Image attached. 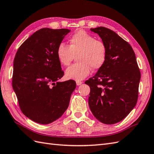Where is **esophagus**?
Listing matches in <instances>:
<instances>
[{"instance_id": "1", "label": "esophagus", "mask_w": 154, "mask_h": 154, "mask_svg": "<svg viewBox=\"0 0 154 154\" xmlns=\"http://www.w3.org/2000/svg\"><path fill=\"white\" fill-rule=\"evenodd\" d=\"M82 82L81 81H76V85H77V86H79V85H82Z\"/></svg>"}]
</instances>
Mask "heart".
Returning a JSON list of instances; mask_svg holds the SVG:
<instances>
[{"label": "heart", "mask_w": 154, "mask_h": 154, "mask_svg": "<svg viewBox=\"0 0 154 154\" xmlns=\"http://www.w3.org/2000/svg\"><path fill=\"white\" fill-rule=\"evenodd\" d=\"M69 46L60 43L57 49V56L60 64L69 66L77 55L78 62L66 71L69 79L81 81L87 77L92 69H98L103 65L107 57V47L101 40L83 30L74 33L69 39Z\"/></svg>", "instance_id": "b5f03b06"}]
</instances>
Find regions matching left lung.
Masks as SVG:
<instances>
[{"instance_id": "left-lung-1", "label": "left lung", "mask_w": 154, "mask_h": 154, "mask_svg": "<svg viewBox=\"0 0 154 154\" xmlns=\"http://www.w3.org/2000/svg\"><path fill=\"white\" fill-rule=\"evenodd\" d=\"M107 47L105 62L85 82L90 88L88 105L93 115L105 124L118 123L135 107L140 72L129 43L111 29H90Z\"/></svg>"}]
</instances>
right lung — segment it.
I'll use <instances>...</instances> for the list:
<instances>
[{"instance_id":"right-lung-1","label":"right lung","mask_w":154,"mask_h":154,"mask_svg":"<svg viewBox=\"0 0 154 154\" xmlns=\"http://www.w3.org/2000/svg\"><path fill=\"white\" fill-rule=\"evenodd\" d=\"M69 32L66 29H39L15 54L13 89L22 112L36 123L48 124L61 117L76 88L73 80L58 82L64 72L57 49Z\"/></svg>"}]
</instances>
